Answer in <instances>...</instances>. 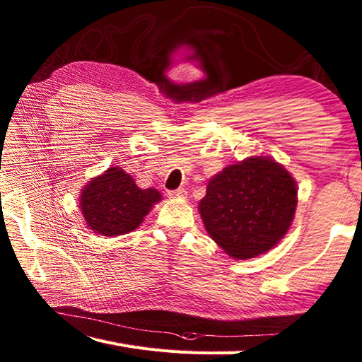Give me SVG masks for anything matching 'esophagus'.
<instances>
[{
    "mask_svg": "<svg viewBox=\"0 0 362 362\" xmlns=\"http://www.w3.org/2000/svg\"><path fill=\"white\" fill-rule=\"evenodd\" d=\"M168 196H169V197H173V199H185V197H187V191L183 189V188H179V189L169 191Z\"/></svg>",
    "mask_w": 362,
    "mask_h": 362,
    "instance_id": "esophagus-1",
    "label": "esophagus"
}]
</instances>
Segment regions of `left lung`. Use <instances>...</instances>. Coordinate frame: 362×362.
<instances>
[{
  "label": "left lung",
  "instance_id": "8db88e82",
  "mask_svg": "<svg viewBox=\"0 0 362 362\" xmlns=\"http://www.w3.org/2000/svg\"><path fill=\"white\" fill-rule=\"evenodd\" d=\"M197 209L206 233L227 255L255 258L291 228L297 182L279 161L253 156L213 175Z\"/></svg>",
  "mask_w": 362,
  "mask_h": 362
}]
</instances>
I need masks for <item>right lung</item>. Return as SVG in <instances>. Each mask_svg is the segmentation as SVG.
<instances>
[{
    "instance_id": "add662e5",
    "label": "right lung",
    "mask_w": 362,
    "mask_h": 362,
    "mask_svg": "<svg viewBox=\"0 0 362 362\" xmlns=\"http://www.w3.org/2000/svg\"><path fill=\"white\" fill-rule=\"evenodd\" d=\"M161 201L156 188H140L119 166H112L81 189L79 209L86 224L101 236L130 233Z\"/></svg>"
}]
</instances>
